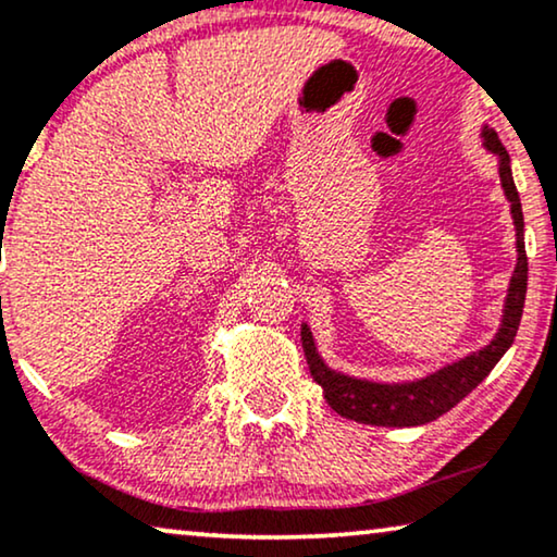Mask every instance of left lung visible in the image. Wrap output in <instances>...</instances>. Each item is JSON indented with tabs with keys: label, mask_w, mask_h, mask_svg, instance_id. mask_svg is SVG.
<instances>
[{
	"label": "left lung",
	"mask_w": 557,
	"mask_h": 557,
	"mask_svg": "<svg viewBox=\"0 0 557 557\" xmlns=\"http://www.w3.org/2000/svg\"><path fill=\"white\" fill-rule=\"evenodd\" d=\"M484 144L486 149L499 157V180L502 187H505L509 205H512V218L517 227V253H520L517 256V269L507 294L505 319H502L497 337L492 339V345L479 349L476 355L463 357V360L448 364V368L438 370L436 375L418 380V383L380 385L332 372L322 360H319L309 326L304 324L301 345L304 355H307L311 377L322 385L324 398L332 406V410H337L339 416L349 418V421H360L370 425H421L436 421L438 416L448 413L456 403L467 398V395L490 375L494 364L499 362V357L505 355L509 345L515 342V334L520 330V319L524 309V294H528V253H524L522 238V205L512 180V170H509V154L507 149L502 147L494 128H484Z\"/></svg>",
	"instance_id": "8db88e82"
}]
</instances>
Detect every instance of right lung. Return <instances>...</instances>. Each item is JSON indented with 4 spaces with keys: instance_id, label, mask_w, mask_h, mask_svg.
<instances>
[{
    "instance_id": "obj_1",
    "label": "right lung",
    "mask_w": 557,
    "mask_h": 557,
    "mask_svg": "<svg viewBox=\"0 0 557 557\" xmlns=\"http://www.w3.org/2000/svg\"><path fill=\"white\" fill-rule=\"evenodd\" d=\"M2 238H4V235H2Z\"/></svg>"
}]
</instances>
